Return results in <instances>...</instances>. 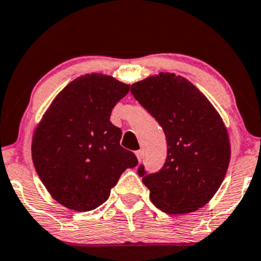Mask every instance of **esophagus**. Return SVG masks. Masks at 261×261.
I'll return each instance as SVG.
<instances>
[{"mask_svg": "<svg viewBox=\"0 0 261 261\" xmlns=\"http://www.w3.org/2000/svg\"><path fill=\"white\" fill-rule=\"evenodd\" d=\"M136 156H137V159H139V162H142V159H143V152H142V150H137Z\"/></svg>", "mask_w": 261, "mask_h": 261, "instance_id": "1", "label": "esophagus"}]
</instances>
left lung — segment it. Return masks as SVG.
Returning <instances> with one entry per match:
<instances>
[{
  "instance_id": "8db88e82",
  "label": "left lung",
  "mask_w": 261,
  "mask_h": 261,
  "mask_svg": "<svg viewBox=\"0 0 261 261\" xmlns=\"http://www.w3.org/2000/svg\"><path fill=\"white\" fill-rule=\"evenodd\" d=\"M135 98L164 130L168 155L161 171L139 175L149 198L166 214H187L205 205L224 181L231 146L222 118L186 77L149 75L131 85Z\"/></svg>"
}]
</instances>
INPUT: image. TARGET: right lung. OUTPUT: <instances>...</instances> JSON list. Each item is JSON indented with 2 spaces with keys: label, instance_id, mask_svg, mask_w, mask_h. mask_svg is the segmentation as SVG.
I'll list each match as a JSON object with an SVG mask.
<instances>
[{
  "label": "right lung",
  "instance_id": "obj_1",
  "mask_svg": "<svg viewBox=\"0 0 261 261\" xmlns=\"http://www.w3.org/2000/svg\"><path fill=\"white\" fill-rule=\"evenodd\" d=\"M130 85L107 74H85L52 100L34 131L31 156L55 200L75 212L96 209L137 158L120 146L111 113Z\"/></svg>",
  "mask_w": 261,
  "mask_h": 261
}]
</instances>
